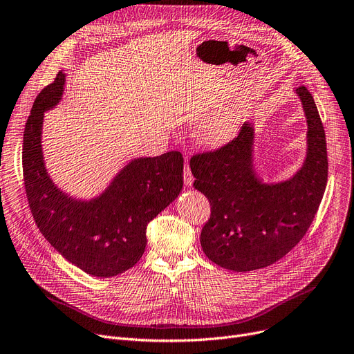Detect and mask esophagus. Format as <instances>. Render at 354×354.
<instances>
[{
	"instance_id": "obj_1",
	"label": "esophagus",
	"mask_w": 354,
	"mask_h": 354,
	"mask_svg": "<svg viewBox=\"0 0 354 354\" xmlns=\"http://www.w3.org/2000/svg\"><path fill=\"white\" fill-rule=\"evenodd\" d=\"M192 182H194V176H192V174H191L189 165H188V162H187V163H185V169H183V183H185L187 187H191Z\"/></svg>"
}]
</instances>
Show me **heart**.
<instances>
[{
	"label": "heart",
	"mask_w": 354,
	"mask_h": 354,
	"mask_svg": "<svg viewBox=\"0 0 354 354\" xmlns=\"http://www.w3.org/2000/svg\"><path fill=\"white\" fill-rule=\"evenodd\" d=\"M241 111L237 106H224L201 118L196 126V139L208 147H220L237 136Z\"/></svg>",
	"instance_id": "1"
}]
</instances>
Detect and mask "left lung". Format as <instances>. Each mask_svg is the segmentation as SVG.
<instances>
[{"label":"left lung","mask_w":354,"mask_h":354,"mask_svg":"<svg viewBox=\"0 0 354 354\" xmlns=\"http://www.w3.org/2000/svg\"><path fill=\"white\" fill-rule=\"evenodd\" d=\"M306 118V156L288 180L266 183L253 165L254 127L244 122L225 146L191 158L194 187L209 201L201 232L205 256L224 269L250 272L278 262L308 232L324 195L328 160L324 127L305 86L295 89Z\"/></svg>","instance_id":"left-lung-1"}]
</instances>
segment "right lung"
<instances>
[{
    "mask_svg": "<svg viewBox=\"0 0 354 354\" xmlns=\"http://www.w3.org/2000/svg\"><path fill=\"white\" fill-rule=\"evenodd\" d=\"M65 73L41 89L23 137V175L33 218L68 262L98 278L133 268L146 249L147 224L174 203L183 185V158L167 151L129 162L106 189L92 199L60 191L46 171L41 150L44 111L62 100Z\"/></svg>",
    "mask_w": 354,
    "mask_h": 354,
    "instance_id": "1",
    "label": "right lung"
}]
</instances>
